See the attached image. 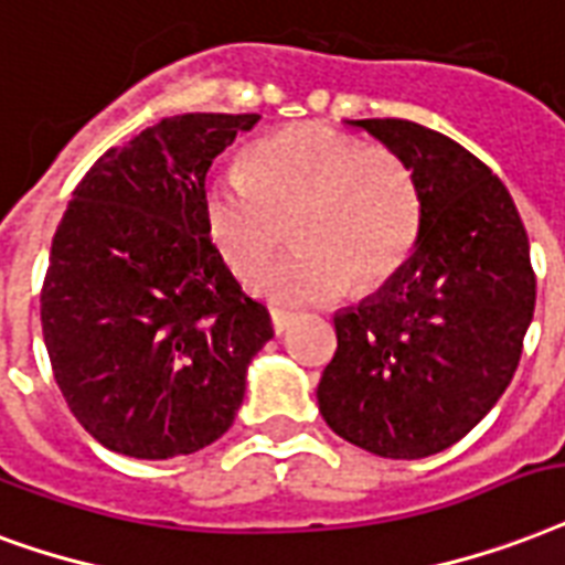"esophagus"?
<instances>
[{
  "label": "esophagus",
  "instance_id": "1",
  "mask_svg": "<svg viewBox=\"0 0 565 565\" xmlns=\"http://www.w3.org/2000/svg\"><path fill=\"white\" fill-rule=\"evenodd\" d=\"M292 326V313L287 311H273V329L275 334H284V331Z\"/></svg>",
  "mask_w": 565,
  "mask_h": 565
}]
</instances>
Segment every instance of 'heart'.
Here are the masks:
<instances>
[{"instance_id":"1","label":"heart","mask_w":565,"mask_h":565,"mask_svg":"<svg viewBox=\"0 0 565 565\" xmlns=\"http://www.w3.org/2000/svg\"><path fill=\"white\" fill-rule=\"evenodd\" d=\"M243 166L204 183V231L239 278H254L292 225L299 252L257 278L275 305H322L350 284L376 292L408 264L424 198L394 150L329 124H292L254 141Z\"/></svg>"}]
</instances>
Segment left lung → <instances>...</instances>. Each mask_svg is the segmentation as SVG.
Here are the masks:
<instances>
[{
    "label": "left lung",
    "mask_w": 565,
    "mask_h": 565,
    "mask_svg": "<svg viewBox=\"0 0 565 565\" xmlns=\"http://www.w3.org/2000/svg\"><path fill=\"white\" fill-rule=\"evenodd\" d=\"M415 171L424 222L391 284L334 317L317 399L326 424L385 459H424L471 433L522 359L536 275L522 215L492 168L415 120H350Z\"/></svg>",
    "instance_id": "left-lung-1"
}]
</instances>
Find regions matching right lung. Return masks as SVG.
<instances>
[{
  "instance_id": "obj_1",
  "label": "right lung",
  "mask_w": 565,
  "mask_h": 565,
  "mask_svg": "<svg viewBox=\"0 0 565 565\" xmlns=\"http://www.w3.org/2000/svg\"><path fill=\"white\" fill-rule=\"evenodd\" d=\"M257 120L162 118L88 168L55 227L43 343L73 417L115 454L171 459L225 436L273 338L201 215L213 159Z\"/></svg>"
}]
</instances>
